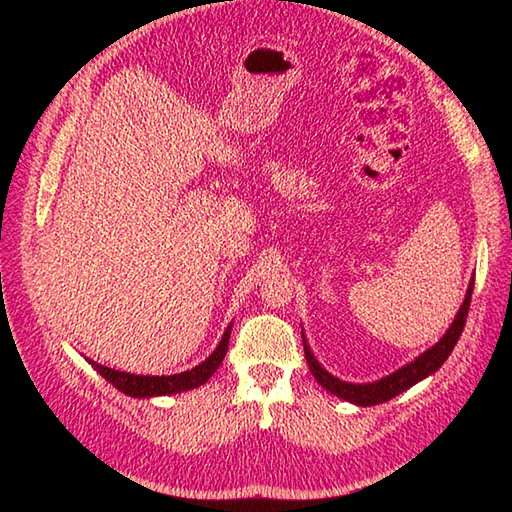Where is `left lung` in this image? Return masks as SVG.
Listing matches in <instances>:
<instances>
[{
    "label": "left lung",
    "mask_w": 512,
    "mask_h": 512,
    "mask_svg": "<svg viewBox=\"0 0 512 512\" xmlns=\"http://www.w3.org/2000/svg\"><path fill=\"white\" fill-rule=\"evenodd\" d=\"M473 284H475V279L471 277L462 306H460L458 314H455L453 323L449 325V330L444 332L442 339L436 345H431L427 352H422L418 358H413L411 363L398 367L396 372H391L389 376H383L380 380H374V383H347V380L332 376L328 369H325L317 361V358H314L310 345L306 341V334H303V330H301L303 352H306V361H308L312 376L317 378V383L323 389H328L330 394L352 402V405H358V407H372V405H380V402L396 398L398 394H402V391H407L409 387L420 383V380L431 376L433 372H438V369L444 365V361H447L449 354L453 352L455 343H458V339H460L462 330H464L466 314H469V306H471Z\"/></svg>",
    "instance_id": "8db88e82"
}]
</instances>
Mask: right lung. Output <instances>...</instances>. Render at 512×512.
<instances>
[{
	"label": "right lung",
	"mask_w": 512,
	"mask_h": 512,
	"mask_svg": "<svg viewBox=\"0 0 512 512\" xmlns=\"http://www.w3.org/2000/svg\"><path fill=\"white\" fill-rule=\"evenodd\" d=\"M231 328L233 323L228 325L222 334V341L217 343L215 350L211 352L209 358H204L200 365H195L193 369H187V372L180 374H171V376H143V374H127V372H118V369L105 367L96 361H90L85 358L96 372H99L107 383H112L118 391H123L125 396L132 398H154V396H171V394H180V391H189L204 385L209 380L217 367L222 365L226 350H228V339H231Z\"/></svg>",
	"instance_id": "right-lung-1"
}]
</instances>
